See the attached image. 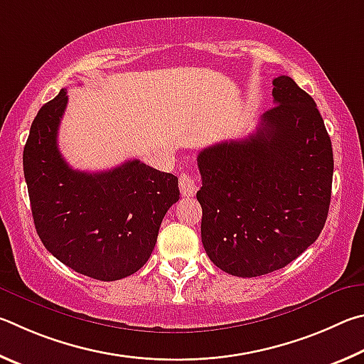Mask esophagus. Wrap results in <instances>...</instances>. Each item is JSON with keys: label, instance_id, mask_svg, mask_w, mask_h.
<instances>
[{"label": "esophagus", "instance_id": "1", "mask_svg": "<svg viewBox=\"0 0 364 364\" xmlns=\"http://www.w3.org/2000/svg\"><path fill=\"white\" fill-rule=\"evenodd\" d=\"M178 188L183 196H193L198 190V182L192 174H181L178 177Z\"/></svg>", "mask_w": 364, "mask_h": 364}]
</instances>
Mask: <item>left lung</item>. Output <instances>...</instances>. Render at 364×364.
Listing matches in <instances>:
<instances>
[{"instance_id":"left-lung-1","label":"left lung","mask_w":364,"mask_h":364,"mask_svg":"<svg viewBox=\"0 0 364 364\" xmlns=\"http://www.w3.org/2000/svg\"><path fill=\"white\" fill-rule=\"evenodd\" d=\"M272 94L256 132L198 155L203 246L233 277L283 269L328 219L334 158L321 114L289 76L273 80Z\"/></svg>"}]
</instances>
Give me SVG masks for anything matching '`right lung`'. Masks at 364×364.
<instances>
[{"mask_svg":"<svg viewBox=\"0 0 364 364\" xmlns=\"http://www.w3.org/2000/svg\"><path fill=\"white\" fill-rule=\"evenodd\" d=\"M67 89L44 104L23 149V174L35 228L70 269L100 282L136 273L150 259L178 181L139 159L110 171L72 169L57 146Z\"/></svg>","mask_w":364,"mask_h":364,"instance_id":"1","label":"right lung"}]
</instances>
